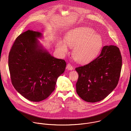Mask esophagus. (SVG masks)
<instances>
[{
  "mask_svg": "<svg viewBox=\"0 0 131 131\" xmlns=\"http://www.w3.org/2000/svg\"><path fill=\"white\" fill-rule=\"evenodd\" d=\"M67 69L69 70H73L74 69V67L70 63H68L67 66Z\"/></svg>",
  "mask_w": 131,
  "mask_h": 131,
  "instance_id": "esophagus-1",
  "label": "esophagus"
}]
</instances>
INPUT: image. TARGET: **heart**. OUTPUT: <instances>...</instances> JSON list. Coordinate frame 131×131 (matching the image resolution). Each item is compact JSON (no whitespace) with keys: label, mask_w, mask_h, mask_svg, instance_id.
I'll use <instances>...</instances> for the list:
<instances>
[{"label":"heart","mask_w":131,"mask_h":131,"mask_svg":"<svg viewBox=\"0 0 131 131\" xmlns=\"http://www.w3.org/2000/svg\"><path fill=\"white\" fill-rule=\"evenodd\" d=\"M65 40H59L57 46L62 54L68 51V45L74 47L73 56L79 63H84L94 59L99 53L103 41L100 35L95 33L93 29L85 27L75 28L65 36Z\"/></svg>","instance_id":"1"}]
</instances>
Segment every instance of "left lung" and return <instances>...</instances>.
I'll return each instance as SVG.
<instances>
[{
  "label": "left lung",
  "instance_id": "left-lung-1",
  "mask_svg": "<svg viewBox=\"0 0 131 131\" xmlns=\"http://www.w3.org/2000/svg\"><path fill=\"white\" fill-rule=\"evenodd\" d=\"M122 66V57L119 48L114 45L104 46L96 58L75 69L79 74L77 93L86 102L103 100L116 87Z\"/></svg>",
  "mask_w": 131,
  "mask_h": 131
}]
</instances>
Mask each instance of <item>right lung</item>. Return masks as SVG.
<instances>
[{
  "instance_id": "add662e5",
  "label": "right lung",
  "mask_w": 131,
  "mask_h": 131,
  "mask_svg": "<svg viewBox=\"0 0 131 131\" xmlns=\"http://www.w3.org/2000/svg\"><path fill=\"white\" fill-rule=\"evenodd\" d=\"M41 33L28 30L16 38L8 56L12 84L26 99L39 102L56 88L58 77L65 71L66 62L51 56L39 45Z\"/></svg>"
}]
</instances>
